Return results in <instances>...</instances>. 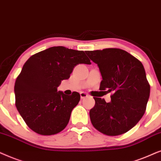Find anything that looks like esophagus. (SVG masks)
<instances>
[{"label": "esophagus", "mask_w": 161, "mask_h": 161, "mask_svg": "<svg viewBox=\"0 0 161 161\" xmlns=\"http://www.w3.org/2000/svg\"><path fill=\"white\" fill-rule=\"evenodd\" d=\"M80 96L82 99H84V98L87 97V94L86 93H85V92H82V93H80Z\"/></svg>", "instance_id": "obj_1"}]
</instances>
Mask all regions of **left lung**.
Instances as JSON below:
<instances>
[{
  "label": "left lung",
  "instance_id": "8db88e82",
  "mask_svg": "<svg viewBox=\"0 0 161 161\" xmlns=\"http://www.w3.org/2000/svg\"><path fill=\"white\" fill-rule=\"evenodd\" d=\"M99 68L101 91H113L111 101L94 97L90 110L93 127L107 136H115L129 131L144 114L150 93L143 65L138 59L119 48L86 51Z\"/></svg>",
  "mask_w": 161,
  "mask_h": 161
}]
</instances>
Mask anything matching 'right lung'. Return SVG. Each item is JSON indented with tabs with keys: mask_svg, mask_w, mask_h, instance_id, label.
Here are the masks:
<instances>
[{
	"mask_svg": "<svg viewBox=\"0 0 161 161\" xmlns=\"http://www.w3.org/2000/svg\"><path fill=\"white\" fill-rule=\"evenodd\" d=\"M78 64H91L83 51L54 46L32 55L25 62L14 84L15 105L30 129L42 136L61 132L80 100L57 87L69 79Z\"/></svg>",
	"mask_w": 161,
	"mask_h": 161,
	"instance_id": "obj_1",
	"label": "right lung"
}]
</instances>
